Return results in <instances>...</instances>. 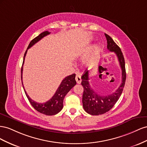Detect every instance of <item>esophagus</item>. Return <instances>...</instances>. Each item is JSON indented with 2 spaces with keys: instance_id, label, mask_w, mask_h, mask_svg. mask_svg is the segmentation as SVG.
Wrapping results in <instances>:
<instances>
[{
  "instance_id": "esophagus-1",
  "label": "esophagus",
  "mask_w": 147,
  "mask_h": 147,
  "mask_svg": "<svg viewBox=\"0 0 147 147\" xmlns=\"http://www.w3.org/2000/svg\"><path fill=\"white\" fill-rule=\"evenodd\" d=\"M75 79H76V82L78 84H81L82 79H81V76L80 74H76V78H75Z\"/></svg>"
}]
</instances>
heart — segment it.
<instances>
[{
  "label": "heart",
  "mask_w": 147,
  "mask_h": 147,
  "mask_svg": "<svg viewBox=\"0 0 147 147\" xmlns=\"http://www.w3.org/2000/svg\"><path fill=\"white\" fill-rule=\"evenodd\" d=\"M100 53V46L95 45L82 58V64L86 67H91L97 61Z\"/></svg>",
  "instance_id": "heart-1"
}]
</instances>
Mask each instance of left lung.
Instances as JSON below:
<instances>
[{
  "label": "left lung",
  "instance_id": "left-lung-1",
  "mask_svg": "<svg viewBox=\"0 0 147 147\" xmlns=\"http://www.w3.org/2000/svg\"><path fill=\"white\" fill-rule=\"evenodd\" d=\"M107 40V49L110 52H114L118 57L122 70V82L120 86L112 94L102 96L98 94L91 88L89 82V71H85L82 76L81 84L84 87L82 95V104L84 110L92 115H103L110 111L119 100L125 85L126 73L125 68V61L121 49L111 37L105 34Z\"/></svg>",
  "mask_w": 147,
  "mask_h": 147
}]
</instances>
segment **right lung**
<instances>
[{
	"label": "right lung",
	"instance_id": "obj_1",
	"mask_svg": "<svg viewBox=\"0 0 147 147\" xmlns=\"http://www.w3.org/2000/svg\"><path fill=\"white\" fill-rule=\"evenodd\" d=\"M50 33V32H49L47 31H44L43 32H42L41 34H40L38 36H37L34 39H32L31 41V42L29 43L28 45L26 51L25 52L24 58H23V65L24 63V58H25V56H26L28 49L31 47L32 45H34L41 39H42L44 37L49 35ZM22 74H23V66L22 67V71H21V79H22V85H23V81H22L23 79ZM75 76H76V74H73L71 75H69L68 76L66 77L61 82L60 85L59 86V87H58L55 92V94H54L53 97L50 98L49 101L43 103H37L34 102V100H32L30 97H29L28 95L26 93V92L25 91L23 86V87L24 89L25 94H26V97L29 100V102H30L31 105L36 111H37L40 113H42V114L45 115H48V116L55 115L57 114L58 113H59L62 110L63 107V100L65 95L68 94V92L72 89L75 85L76 84V81L75 80Z\"/></svg>",
	"mask_w": 147,
	"mask_h": 147
}]
</instances>
